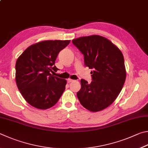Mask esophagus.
<instances>
[{"label": "esophagus", "instance_id": "esophagus-1", "mask_svg": "<svg viewBox=\"0 0 148 148\" xmlns=\"http://www.w3.org/2000/svg\"><path fill=\"white\" fill-rule=\"evenodd\" d=\"M73 81H74V80H73L71 79H67V82H68V83H69V82H73Z\"/></svg>", "mask_w": 148, "mask_h": 148}]
</instances>
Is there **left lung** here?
<instances>
[{"mask_svg":"<svg viewBox=\"0 0 148 148\" xmlns=\"http://www.w3.org/2000/svg\"><path fill=\"white\" fill-rule=\"evenodd\" d=\"M72 43L84 54L85 66L93 69L91 83L81 80V88L77 97L91 112L104 110L114 101L125 83L123 54L109 40L99 35L80 37Z\"/></svg>","mask_w":148,"mask_h":148,"instance_id":"obj_1","label":"left lung"}]
</instances>
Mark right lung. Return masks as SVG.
Here are the masks:
<instances>
[{"label": "right lung", "mask_w": 148, "mask_h": 148, "mask_svg": "<svg viewBox=\"0 0 148 148\" xmlns=\"http://www.w3.org/2000/svg\"><path fill=\"white\" fill-rule=\"evenodd\" d=\"M70 40H45L30 45L17 58L15 81L28 103L45 110L58 102L67 81L53 76L58 69L54 66L59 52Z\"/></svg>", "instance_id": "add662e5"}]
</instances>
